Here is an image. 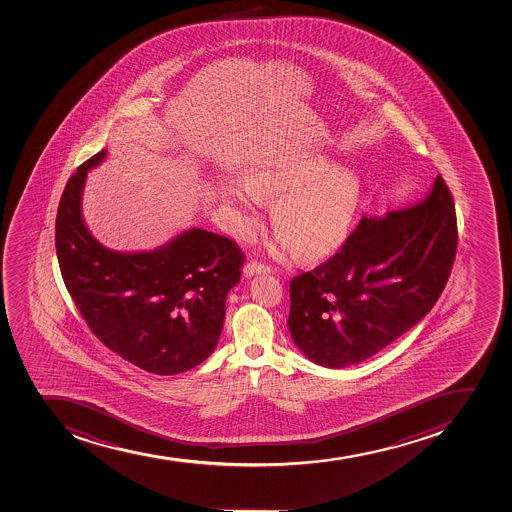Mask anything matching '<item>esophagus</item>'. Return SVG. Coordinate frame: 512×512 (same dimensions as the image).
<instances>
[{
  "label": "esophagus",
  "instance_id": "obj_1",
  "mask_svg": "<svg viewBox=\"0 0 512 512\" xmlns=\"http://www.w3.org/2000/svg\"><path fill=\"white\" fill-rule=\"evenodd\" d=\"M267 272H270V267L265 263L257 262V260H250V262L245 263L244 273L247 277H254L257 273Z\"/></svg>",
  "mask_w": 512,
  "mask_h": 512
}]
</instances>
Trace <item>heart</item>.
<instances>
[{
  "label": "heart",
  "instance_id": "heart-1",
  "mask_svg": "<svg viewBox=\"0 0 512 512\" xmlns=\"http://www.w3.org/2000/svg\"><path fill=\"white\" fill-rule=\"evenodd\" d=\"M247 184L229 182L222 199L235 210L240 237L258 224L263 199H275L272 225L282 252L297 250L305 260L333 254L345 240L360 202V177L327 156H305L255 171Z\"/></svg>",
  "mask_w": 512,
  "mask_h": 512
}]
</instances>
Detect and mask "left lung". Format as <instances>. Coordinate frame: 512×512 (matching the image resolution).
I'll return each instance as SVG.
<instances>
[{"mask_svg":"<svg viewBox=\"0 0 512 512\" xmlns=\"http://www.w3.org/2000/svg\"><path fill=\"white\" fill-rule=\"evenodd\" d=\"M458 247L443 177L408 209L363 217L345 244L290 282L288 328L318 365H355L414 327L441 297Z\"/></svg>","mask_w":512,"mask_h":512,"instance_id":"1","label":"left lung"}]
</instances>
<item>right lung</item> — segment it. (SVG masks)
I'll return each mask as SVG.
<instances>
[{"mask_svg": "<svg viewBox=\"0 0 512 512\" xmlns=\"http://www.w3.org/2000/svg\"><path fill=\"white\" fill-rule=\"evenodd\" d=\"M69 177L56 215L64 285L89 330L109 350L154 375H177L209 358L224 327L225 297L240 280L244 252L234 240L190 229L161 249L121 254L89 234L81 194L89 169Z\"/></svg>", "mask_w": 512, "mask_h": 512, "instance_id": "1", "label": "right lung"}]
</instances>
